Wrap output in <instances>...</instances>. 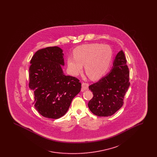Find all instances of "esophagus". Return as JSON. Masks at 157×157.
Instances as JSON below:
<instances>
[{
	"label": "esophagus",
	"mask_w": 157,
	"mask_h": 157,
	"mask_svg": "<svg viewBox=\"0 0 157 157\" xmlns=\"http://www.w3.org/2000/svg\"><path fill=\"white\" fill-rule=\"evenodd\" d=\"M89 87V83L86 82H83L82 83V90L83 91L85 90H88Z\"/></svg>",
	"instance_id": "1"
}]
</instances>
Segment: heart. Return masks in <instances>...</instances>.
Masks as SVG:
<instances>
[{
    "label": "heart",
    "mask_w": 157,
    "mask_h": 157,
    "mask_svg": "<svg viewBox=\"0 0 157 157\" xmlns=\"http://www.w3.org/2000/svg\"><path fill=\"white\" fill-rule=\"evenodd\" d=\"M112 51L108 45L91 44L82 45L74 51V56L67 59L71 74L77 76L82 72L83 65L87 75L93 80L101 78L108 71L112 59Z\"/></svg>",
    "instance_id": "1"
}]
</instances>
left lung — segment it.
Instances as JSON below:
<instances>
[{"instance_id":"1","label":"left lung","mask_w":157,"mask_h":157,"mask_svg":"<svg viewBox=\"0 0 157 157\" xmlns=\"http://www.w3.org/2000/svg\"><path fill=\"white\" fill-rule=\"evenodd\" d=\"M129 85L127 59L121 51L113 61L111 72L89 86L94 95L88 102L90 111L98 117L111 116L122 106Z\"/></svg>"}]
</instances>
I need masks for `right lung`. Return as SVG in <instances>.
Segmentation results:
<instances>
[{
  "instance_id": "right-lung-1",
  "label": "right lung",
  "mask_w": 157,
  "mask_h": 157,
  "mask_svg": "<svg viewBox=\"0 0 157 157\" xmlns=\"http://www.w3.org/2000/svg\"><path fill=\"white\" fill-rule=\"evenodd\" d=\"M62 50L58 46L38 50L30 60L29 87L35 95V108L45 118L58 119L68 110L81 91V83L64 75Z\"/></svg>"
}]
</instances>
